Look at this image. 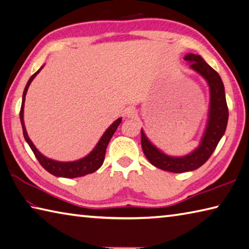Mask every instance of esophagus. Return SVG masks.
<instances>
[{
    "label": "esophagus",
    "mask_w": 249,
    "mask_h": 249,
    "mask_svg": "<svg viewBox=\"0 0 249 249\" xmlns=\"http://www.w3.org/2000/svg\"><path fill=\"white\" fill-rule=\"evenodd\" d=\"M126 114H127L128 118H134V116L136 115V112L133 109H128L127 113H126Z\"/></svg>",
    "instance_id": "esophagus-1"
}]
</instances>
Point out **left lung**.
Returning <instances> with one entry per match:
<instances>
[{
  "label": "left lung",
  "mask_w": 249,
  "mask_h": 249,
  "mask_svg": "<svg viewBox=\"0 0 249 249\" xmlns=\"http://www.w3.org/2000/svg\"><path fill=\"white\" fill-rule=\"evenodd\" d=\"M184 60L190 62V67L198 72L205 79L211 89V106H209L208 123L199 147L182 158H172L155 148L145 137L141 129V147L149 162L155 167L172 173H184L197 169L212 157L221 137L225 134L229 110L226 100L225 86L218 74L201 56L188 53Z\"/></svg>",
  "instance_id": "obj_1"
}]
</instances>
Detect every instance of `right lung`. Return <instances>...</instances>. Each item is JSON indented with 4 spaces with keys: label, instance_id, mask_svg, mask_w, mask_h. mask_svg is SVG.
I'll list each match as a JSON object with an SVG mask.
<instances>
[{
    "label": "right lung",
    "instance_id": "obj_1",
    "mask_svg": "<svg viewBox=\"0 0 249 249\" xmlns=\"http://www.w3.org/2000/svg\"><path fill=\"white\" fill-rule=\"evenodd\" d=\"M42 69V68H41ZM37 70L34 74L29 79L26 87H24L23 90V95H22V102H21V108H20V122H21V126H22V131H23V137L26 139L28 144L30 145L31 150L33 151L34 155L37 159L38 163H40L43 168H45L48 173H51L52 175L56 177H65V178H76V177H82L85 176L87 174H91L96 172L97 169H99L101 167L102 163L105 160L106 157V150L107 147H108V143L110 139L112 138V136L115 133L118 126L121 124L122 119H118L113 124H112L110 127L106 130V133L102 135V137L100 138L99 142L97 143L95 149L91 151V152L87 155V157L83 158L79 160H75V162H57V160H53L51 159H47L42 155L40 152H38L37 149L34 147V144L32 143V141L29 138V136L27 134L26 130V126H24V122H23V107H24V98H26V94L28 90L29 85L31 84L32 80L36 76L38 72L41 71Z\"/></svg>",
    "mask_w": 249,
    "mask_h": 249
}]
</instances>
